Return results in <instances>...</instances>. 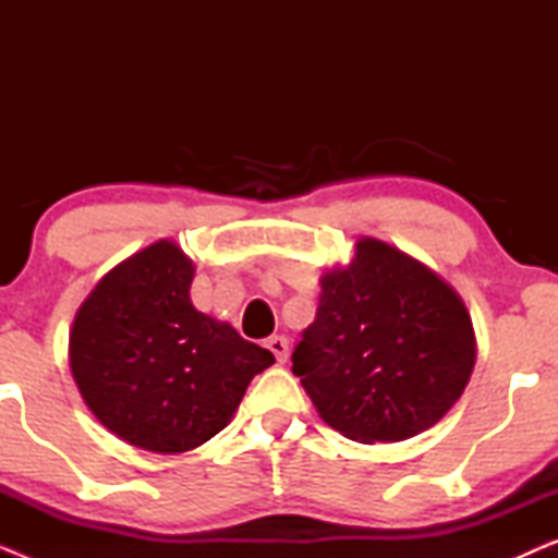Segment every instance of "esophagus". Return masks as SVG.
<instances>
[{"mask_svg": "<svg viewBox=\"0 0 558 558\" xmlns=\"http://www.w3.org/2000/svg\"><path fill=\"white\" fill-rule=\"evenodd\" d=\"M266 348L271 350L274 357H277V363H287L289 357V340L284 335H271L269 340H266Z\"/></svg>", "mask_w": 558, "mask_h": 558, "instance_id": "obj_1", "label": "esophagus"}]
</instances>
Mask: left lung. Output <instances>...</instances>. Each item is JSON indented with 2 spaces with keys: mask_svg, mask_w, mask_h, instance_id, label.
Instances as JSON below:
<instances>
[{
  "mask_svg": "<svg viewBox=\"0 0 558 558\" xmlns=\"http://www.w3.org/2000/svg\"><path fill=\"white\" fill-rule=\"evenodd\" d=\"M475 332L460 296L424 264L361 239L323 277L292 353L319 416L355 441H401L439 422L468 386Z\"/></svg>",
  "mask_w": 558,
  "mask_h": 558,
  "instance_id": "obj_1",
  "label": "left lung"
}]
</instances>
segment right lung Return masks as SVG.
<instances>
[{"label": "right lung", "mask_w": 558, "mask_h": 558, "mask_svg": "<svg viewBox=\"0 0 558 558\" xmlns=\"http://www.w3.org/2000/svg\"><path fill=\"white\" fill-rule=\"evenodd\" d=\"M195 266L157 241L98 281L71 332V371L106 429L159 454L187 452L231 422L274 363L190 302Z\"/></svg>", "instance_id": "add662e5"}]
</instances>
